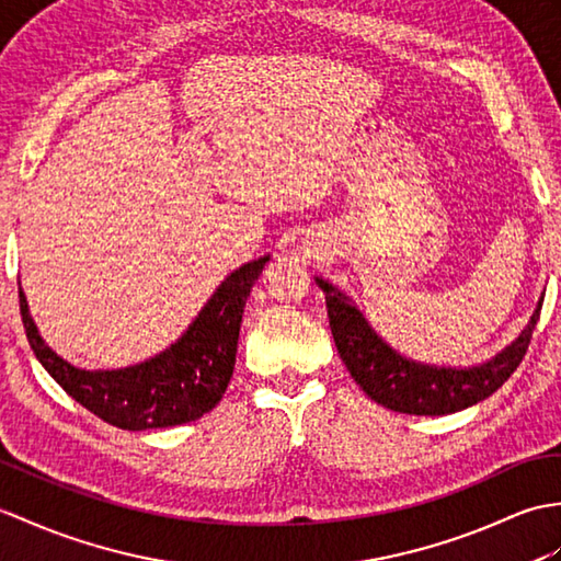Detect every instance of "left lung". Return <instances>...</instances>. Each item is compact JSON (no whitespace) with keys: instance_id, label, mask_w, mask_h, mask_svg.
Wrapping results in <instances>:
<instances>
[{"instance_id":"left-lung-1","label":"left lung","mask_w":561,"mask_h":561,"mask_svg":"<svg viewBox=\"0 0 561 561\" xmlns=\"http://www.w3.org/2000/svg\"><path fill=\"white\" fill-rule=\"evenodd\" d=\"M316 282L324 291L334 344L351 377L373 401L409 415L457 413L497 392L524 360L542 308L540 298L526 330L483 366L437 368L397 354L340 289L320 277Z\"/></svg>"}]
</instances>
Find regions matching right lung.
<instances>
[{"mask_svg": "<svg viewBox=\"0 0 561 561\" xmlns=\"http://www.w3.org/2000/svg\"><path fill=\"white\" fill-rule=\"evenodd\" d=\"M270 255L233 270L210 301L162 354L116 370H81L59 358L37 334L28 301L19 289L21 320L35 358L76 399L104 423L122 430L172 427L213 411L227 392L245 301Z\"/></svg>", "mask_w": 561, "mask_h": 561, "instance_id": "add662e5", "label": "right lung"}]
</instances>
